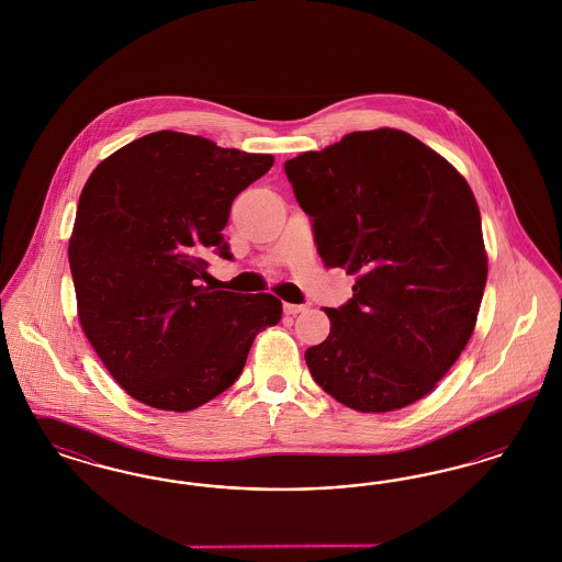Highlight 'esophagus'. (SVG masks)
Returning a JSON list of instances; mask_svg holds the SVG:
<instances>
[{"instance_id":"esophagus-1","label":"esophagus","mask_w":562,"mask_h":562,"mask_svg":"<svg viewBox=\"0 0 562 562\" xmlns=\"http://www.w3.org/2000/svg\"><path fill=\"white\" fill-rule=\"evenodd\" d=\"M301 312H305V305L284 303V314H286V316H296V314H301Z\"/></svg>"}]
</instances>
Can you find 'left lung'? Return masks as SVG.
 <instances>
[{
  "mask_svg": "<svg viewBox=\"0 0 562 562\" xmlns=\"http://www.w3.org/2000/svg\"><path fill=\"white\" fill-rule=\"evenodd\" d=\"M326 268L356 276L324 307L305 351L326 394L360 413L424 398L472 337L486 284L481 211L453 166L411 134L379 128L284 164Z\"/></svg>",
  "mask_w": 562,
  "mask_h": 562,
  "instance_id": "1",
  "label": "left lung"
}]
</instances>
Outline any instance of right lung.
<instances>
[{
  "label": "right lung",
  "mask_w": 562,
  "mask_h": 562,
  "mask_svg": "<svg viewBox=\"0 0 562 562\" xmlns=\"http://www.w3.org/2000/svg\"><path fill=\"white\" fill-rule=\"evenodd\" d=\"M273 164L193 134H145L111 154L81 191L69 266L80 324L113 379L138 402L191 411L240 376L273 294L202 286L234 198Z\"/></svg>",
  "instance_id": "add662e5"
}]
</instances>
